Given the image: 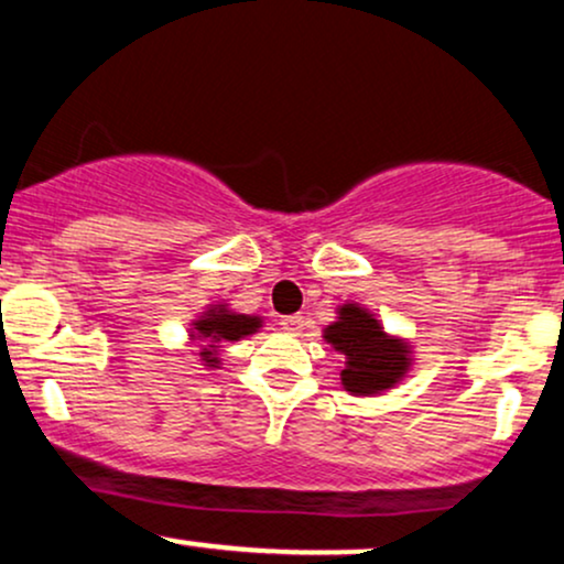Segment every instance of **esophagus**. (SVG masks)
I'll return each mask as SVG.
<instances>
[{
    "label": "esophagus",
    "mask_w": 564,
    "mask_h": 564,
    "mask_svg": "<svg viewBox=\"0 0 564 564\" xmlns=\"http://www.w3.org/2000/svg\"><path fill=\"white\" fill-rule=\"evenodd\" d=\"M281 326L286 328V332L296 334V332H302L304 318H302V315H286V318H281Z\"/></svg>",
    "instance_id": "1"
}]
</instances>
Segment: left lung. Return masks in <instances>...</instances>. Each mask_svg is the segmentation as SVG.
Listing matches in <instances>:
<instances>
[{
  "label": "left lung",
  "instance_id": "8db88e82",
  "mask_svg": "<svg viewBox=\"0 0 564 564\" xmlns=\"http://www.w3.org/2000/svg\"><path fill=\"white\" fill-rule=\"evenodd\" d=\"M323 336L336 352L347 358L341 387L352 394L390 390L411 366V349L405 341L387 336L381 323L358 304H341L339 321H334Z\"/></svg>",
  "mask_w": 564,
  "mask_h": 564
}]
</instances>
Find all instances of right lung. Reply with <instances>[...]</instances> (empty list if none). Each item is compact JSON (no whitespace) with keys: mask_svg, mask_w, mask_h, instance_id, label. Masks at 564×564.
Returning a JSON list of instances; mask_svg holds the SVG:
<instances>
[{"mask_svg":"<svg viewBox=\"0 0 564 564\" xmlns=\"http://www.w3.org/2000/svg\"><path fill=\"white\" fill-rule=\"evenodd\" d=\"M260 326L262 321L257 318V315L230 313L225 304H215V307L206 310V313L193 323V336H200V339L209 341V345H204V349H200V360H204V366L209 368L219 366V358H217L219 341H238L243 339V336L254 334Z\"/></svg>","mask_w":564,"mask_h":564,"instance_id":"add662e5","label":"right lung"}]
</instances>
